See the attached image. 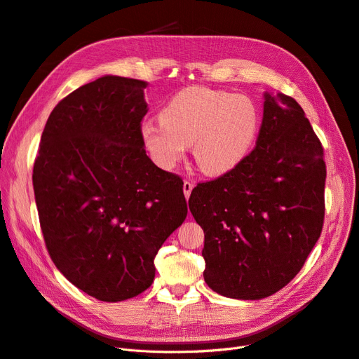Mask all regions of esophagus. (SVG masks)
I'll use <instances>...</instances> for the list:
<instances>
[{"label": "esophagus", "mask_w": 359, "mask_h": 359, "mask_svg": "<svg viewBox=\"0 0 359 359\" xmlns=\"http://www.w3.org/2000/svg\"><path fill=\"white\" fill-rule=\"evenodd\" d=\"M193 182H190V181H184V185H182V191H184V196L185 197H190V194H191V190H193Z\"/></svg>", "instance_id": "obj_1"}]
</instances>
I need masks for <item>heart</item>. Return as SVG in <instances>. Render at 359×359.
<instances>
[{
  "instance_id": "1",
  "label": "heart",
  "mask_w": 359,
  "mask_h": 359,
  "mask_svg": "<svg viewBox=\"0 0 359 359\" xmlns=\"http://www.w3.org/2000/svg\"><path fill=\"white\" fill-rule=\"evenodd\" d=\"M259 113L245 94H229L206 87L177 93L161 111V122L141 125V138L153 161L174 168L193 146L200 170L221 175L248 153L257 131Z\"/></svg>"
}]
</instances>
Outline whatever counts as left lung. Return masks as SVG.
Segmentation results:
<instances>
[{"label": "left lung", "instance_id": "1", "mask_svg": "<svg viewBox=\"0 0 359 359\" xmlns=\"http://www.w3.org/2000/svg\"><path fill=\"white\" fill-rule=\"evenodd\" d=\"M321 141L294 98L265 93L255 149L222 177L200 182L189 206L205 231L209 287L257 300L302 269L324 222Z\"/></svg>", "mask_w": 359, "mask_h": 359}]
</instances>
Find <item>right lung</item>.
<instances>
[{
    "mask_svg": "<svg viewBox=\"0 0 359 359\" xmlns=\"http://www.w3.org/2000/svg\"><path fill=\"white\" fill-rule=\"evenodd\" d=\"M147 82L106 75L54 107L34 163L39 224L78 289L121 302L149 289L154 257L187 217L182 180L146 154Z\"/></svg>",
    "mask_w": 359,
    "mask_h": 359,
    "instance_id": "add662e5",
    "label": "right lung"
}]
</instances>
